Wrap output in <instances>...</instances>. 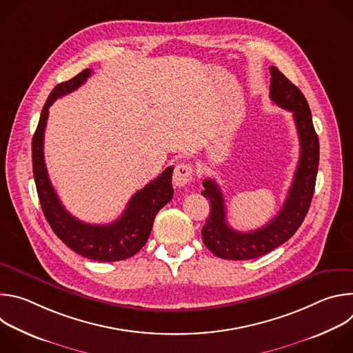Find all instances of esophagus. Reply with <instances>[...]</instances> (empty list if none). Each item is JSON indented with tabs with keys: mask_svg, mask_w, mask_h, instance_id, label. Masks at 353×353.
<instances>
[{
	"mask_svg": "<svg viewBox=\"0 0 353 353\" xmlns=\"http://www.w3.org/2000/svg\"><path fill=\"white\" fill-rule=\"evenodd\" d=\"M192 177V165L191 163H180L174 168L173 183L176 187H184L190 183Z\"/></svg>",
	"mask_w": 353,
	"mask_h": 353,
	"instance_id": "34e87169",
	"label": "esophagus"
}]
</instances>
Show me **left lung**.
<instances>
[{
	"label": "left lung",
	"instance_id": "8db88e82",
	"mask_svg": "<svg viewBox=\"0 0 353 353\" xmlns=\"http://www.w3.org/2000/svg\"><path fill=\"white\" fill-rule=\"evenodd\" d=\"M270 97L275 105L293 113L300 139V158L285 204L265 226L253 232H237L228 225L223 194L215 180L203 181L201 192L211 201V215L201 234L212 253L225 260H251L261 257L288 241L305 221L316 187L320 145L310 108L305 94L276 67H270Z\"/></svg>",
	"mask_w": 353,
	"mask_h": 353
}]
</instances>
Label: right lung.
Segmentation results:
<instances>
[{
	"instance_id": "right-lung-1",
	"label": "right lung",
	"mask_w": 353,
	"mask_h": 353,
	"mask_svg": "<svg viewBox=\"0 0 353 353\" xmlns=\"http://www.w3.org/2000/svg\"><path fill=\"white\" fill-rule=\"evenodd\" d=\"M90 74V68L83 70L72 79L59 83L47 97L32 139L33 176L43 214L57 237L82 257L100 263H113L132 257L146 243L157 214L173 198V166L135 192L123 215L109 225L85 223L64 208L50 183L44 163L43 139L48 108L59 97L78 89Z\"/></svg>"
}]
</instances>
